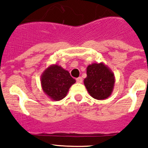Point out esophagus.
<instances>
[{"mask_svg": "<svg viewBox=\"0 0 148 148\" xmlns=\"http://www.w3.org/2000/svg\"><path fill=\"white\" fill-rule=\"evenodd\" d=\"M76 81H77V83H82L83 79H82V77H78V78H77Z\"/></svg>", "mask_w": 148, "mask_h": 148, "instance_id": "34e87169", "label": "esophagus"}]
</instances>
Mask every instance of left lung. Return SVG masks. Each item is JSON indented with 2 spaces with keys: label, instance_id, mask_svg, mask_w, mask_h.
I'll return each instance as SVG.
<instances>
[{
  "label": "left lung",
  "instance_id": "1",
  "mask_svg": "<svg viewBox=\"0 0 148 148\" xmlns=\"http://www.w3.org/2000/svg\"><path fill=\"white\" fill-rule=\"evenodd\" d=\"M84 83L89 95L95 99L101 100L111 95L114 77L104 64H92L86 68V78Z\"/></svg>",
  "mask_w": 148,
  "mask_h": 148
}]
</instances>
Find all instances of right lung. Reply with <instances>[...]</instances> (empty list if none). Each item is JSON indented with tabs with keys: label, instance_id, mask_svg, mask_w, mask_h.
<instances>
[{
	"label": "right lung",
	"instance_id": "right-lung-1",
	"mask_svg": "<svg viewBox=\"0 0 148 148\" xmlns=\"http://www.w3.org/2000/svg\"><path fill=\"white\" fill-rule=\"evenodd\" d=\"M76 82L69 71L58 65L46 69L41 76V86L44 92L53 100L65 97L70 86Z\"/></svg>",
	"mask_w": 148,
	"mask_h": 148
}]
</instances>
